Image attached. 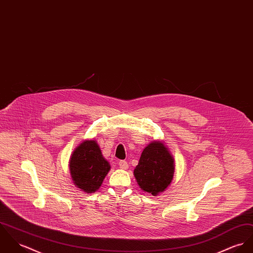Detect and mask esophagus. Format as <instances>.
<instances>
[{"label":"esophagus","instance_id":"obj_1","mask_svg":"<svg viewBox=\"0 0 253 253\" xmlns=\"http://www.w3.org/2000/svg\"><path fill=\"white\" fill-rule=\"evenodd\" d=\"M118 165H119V168L122 169H128V163H127L126 161H124V160L119 161Z\"/></svg>","mask_w":253,"mask_h":253}]
</instances>
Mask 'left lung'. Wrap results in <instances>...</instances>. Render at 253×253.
<instances>
[{
  "label": "left lung",
  "instance_id": "obj_1",
  "mask_svg": "<svg viewBox=\"0 0 253 253\" xmlns=\"http://www.w3.org/2000/svg\"><path fill=\"white\" fill-rule=\"evenodd\" d=\"M174 163L168 148L160 140L150 142L141 152L134 175L141 190L157 196L171 182Z\"/></svg>",
  "mask_w": 253,
  "mask_h": 253
}]
</instances>
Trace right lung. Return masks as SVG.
Wrapping results in <instances>:
<instances>
[{
    "mask_svg": "<svg viewBox=\"0 0 253 253\" xmlns=\"http://www.w3.org/2000/svg\"><path fill=\"white\" fill-rule=\"evenodd\" d=\"M70 172L75 185L85 193L96 192L111 169L96 140L83 141L73 152Z\"/></svg>",
    "mask_w": 253,
    "mask_h": 253,
    "instance_id": "right-lung-1",
    "label": "right lung"
}]
</instances>
